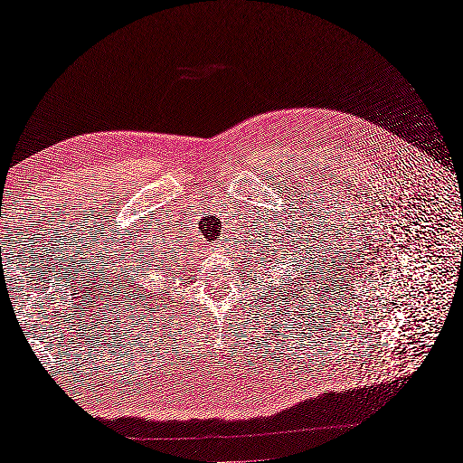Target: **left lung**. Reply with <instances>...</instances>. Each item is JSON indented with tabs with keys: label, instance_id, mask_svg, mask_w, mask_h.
I'll list each match as a JSON object with an SVG mask.
<instances>
[{
	"label": "left lung",
	"instance_id": "1",
	"mask_svg": "<svg viewBox=\"0 0 463 463\" xmlns=\"http://www.w3.org/2000/svg\"><path fill=\"white\" fill-rule=\"evenodd\" d=\"M276 253H278V250H276Z\"/></svg>",
	"mask_w": 463,
	"mask_h": 463
}]
</instances>
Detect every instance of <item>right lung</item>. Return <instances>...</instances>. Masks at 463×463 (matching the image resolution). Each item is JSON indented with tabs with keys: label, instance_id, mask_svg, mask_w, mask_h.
<instances>
[{
	"label": "right lung",
	"instance_id": "right-lung-1",
	"mask_svg": "<svg viewBox=\"0 0 463 463\" xmlns=\"http://www.w3.org/2000/svg\"><path fill=\"white\" fill-rule=\"evenodd\" d=\"M164 259H165V255H164ZM172 259H174V257H172ZM146 264H148V260L145 262V266H146ZM145 266H141V270H137V272H138V276H141V279H145V278H146V274H143V272L146 270V269H145ZM154 266H158V270H160V264H158V262H156V264H154Z\"/></svg>",
	"mask_w": 463,
	"mask_h": 463
}]
</instances>
